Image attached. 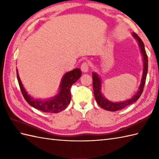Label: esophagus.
<instances>
[{
	"instance_id": "esophagus-1",
	"label": "esophagus",
	"mask_w": 159,
	"mask_h": 159,
	"mask_svg": "<svg viewBox=\"0 0 159 159\" xmlns=\"http://www.w3.org/2000/svg\"><path fill=\"white\" fill-rule=\"evenodd\" d=\"M80 69H81L82 72H88L89 70V64L87 62H84L82 63L81 67H80Z\"/></svg>"
}]
</instances>
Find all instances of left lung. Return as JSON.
<instances>
[{"instance_id": "left-lung-1", "label": "left lung", "mask_w": 159, "mask_h": 159, "mask_svg": "<svg viewBox=\"0 0 159 159\" xmlns=\"http://www.w3.org/2000/svg\"><path fill=\"white\" fill-rule=\"evenodd\" d=\"M133 36L136 39L137 41L139 43V48L141 50V54H142L143 61V72L142 75V79H141V83L139 86V90L131 98L124 101V102H113L111 101L106 99L101 93V80L98 75L95 72L92 73V79H93V93L94 97H95L96 100L98 105L100 106L102 109L109 111H117L124 109L127 106H129L130 104L135 102L139 98L141 93H142L145 83H146V76L148 73V55L145 50L144 43L142 42V40L135 33H133Z\"/></svg>"}]
</instances>
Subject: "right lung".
<instances>
[{
    "instance_id": "add662e5",
    "label": "right lung",
    "mask_w": 159,
    "mask_h": 159,
    "mask_svg": "<svg viewBox=\"0 0 159 159\" xmlns=\"http://www.w3.org/2000/svg\"><path fill=\"white\" fill-rule=\"evenodd\" d=\"M16 72L20 90L26 102L35 109L45 113H53L61 112L68 106L71 100V87L77 81V80L79 79L82 74L79 68H76L65 74L61 82L59 93L52 98L42 100L40 99H34L29 95L24 88L21 80L20 79L18 70H16Z\"/></svg>"
}]
</instances>
